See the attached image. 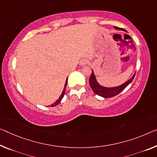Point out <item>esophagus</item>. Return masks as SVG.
Here are the masks:
<instances>
[{"instance_id":"34e87169","label":"esophagus","mask_w":157,"mask_h":157,"mask_svg":"<svg viewBox=\"0 0 157 157\" xmlns=\"http://www.w3.org/2000/svg\"><path fill=\"white\" fill-rule=\"evenodd\" d=\"M87 63H88V60L86 59H82L80 62H79V64H80V66H84V65H86Z\"/></svg>"}]
</instances>
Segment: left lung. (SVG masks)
Instances as JSON below:
<instances>
[{
	"label": "left lung",
	"instance_id": "8db88e82",
	"mask_svg": "<svg viewBox=\"0 0 157 157\" xmlns=\"http://www.w3.org/2000/svg\"><path fill=\"white\" fill-rule=\"evenodd\" d=\"M114 29L118 30H121V31H126L125 29H123L121 28L117 27V26H114ZM135 75H136V73L133 74L131 78L128 79L126 82H125L121 85L116 86V87H105L102 85H100V83H98L97 79H96V77L95 74H94L93 70H92V74H91L90 79H89V83H90V86L93 90V92L95 93L96 95L99 96H101L104 98H112L116 96L118 94H119L122 90H124L126 87L129 85L130 83H131L133 80Z\"/></svg>",
	"mask_w": 157,
	"mask_h": 157
}]
</instances>
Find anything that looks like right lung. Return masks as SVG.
<instances>
[{
  "label": "right lung",
  "mask_w": 157,
  "mask_h": 157,
  "mask_svg": "<svg viewBox=\"0 0 157 157\" xmlns=\"http://www.w3.org/2000/svg\"><path fill=\"white\" fill-rule=\"evenodd\" d=\"M67 79H68V78H67L66 79V81H65V84H64V89H63V91H62V93L61 94V95L59 96V98L58 100H57L56 102H55V103L52 104V105H50V107H55V106H57L58 104L61 102V100H62V98H63L64 94H65V90H66V86H67Z\"/></svg>",
  "instance_id": "right-lung-1"
}]
</instances>
